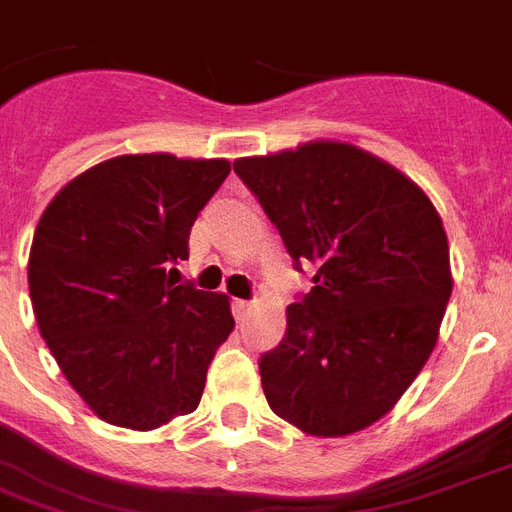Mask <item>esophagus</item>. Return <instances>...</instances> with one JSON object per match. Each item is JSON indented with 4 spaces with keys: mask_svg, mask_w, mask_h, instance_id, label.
<instances>
[{
    "mask_svg": "<svg viewBox=\"0 0 512 512\" xmlns=\"http://www.w3.org/2000/svg\"><path fill=\"white\" fill-rule=\"evenodd\" d=\"M249 311H252V303L249 300H233V316L239 321H244L249 316Z\"/></svg>",
    "mask_w": 512,
    "mask_h": 512,
    "instance_id": "esophagus-1",
    "label": "esophagus"
}]
</instances>
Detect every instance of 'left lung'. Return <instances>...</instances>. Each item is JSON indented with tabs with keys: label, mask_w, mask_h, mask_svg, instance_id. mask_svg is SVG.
<instances>
[{
	"label": "left lung",
	"mask_w": 512,
	"mask_h": 512,
	"mask_svg": "<svg viewBox=\"0 0 512 512\" xmlns=\"http://www.w3.org/2000/svg\"><path fill=\"white\" fill-rule=\"evenodd\" d=\"M233 170L297 271L313 268L284 340L260 358L268 406L308 436L369 428L430 358L452 295L433 201L388 162L335 140L236 159Z\"/></svg>",
	"instance_id": "1"
}]
</instances>
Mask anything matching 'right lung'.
I'll return each mask as SVG.
<instances>
[{
  "label": "right lung",
  "instance_id": "1",
  "mask_svg": "<svg viewBox=\"0 0 512 512\" xmlns=\"http://www.w3.org/2000/svg\"><path fill=\"white\" fill-rule=\"evenodd\" d=\"M228 172L225 159L116 156L44 209L28 255L36 324L100 420L154 430L199 406L231 303L172 273Z\"/></svg>",
  "mask_w": 512,
  "mask_h": 512
}]
</instances>
